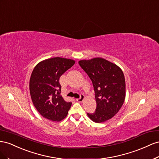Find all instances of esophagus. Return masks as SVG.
I'll return each mask as SVG.
<instances>
[{
  "instance_id": "34e87169",
  "label": "esophagus",
  "mask_w": 159,
  "mask_h": 159,
  "mask_svg": "<svg viewBox=\"0 0 159 159\" xmlns=\"http://www.w3.org/2000/svg\"><path fill=\"white\" fill-rule=\"evenodd\" d=\"M84 98V96L83 94H80V97L79 98H76V101H78V102H82L83 101V99Z\"/></svg>"
}]
</instances>
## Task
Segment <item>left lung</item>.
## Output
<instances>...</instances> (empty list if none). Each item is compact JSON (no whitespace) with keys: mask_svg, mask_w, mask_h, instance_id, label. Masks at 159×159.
<instances>
[{"mask_svg":"<svg viewBox=\"0 0 159 159\" xmlns=\"http://www.w3.org/2000/svg\"><path fill=\"white\" fill-rule=\"evenodd\" d=\"M79 64L92 80L95 93L96 111L87 113L88 116L97 123L111 119L125 99L123 72L116 65L102 58L80 61Z\"/></svg>","mask_w":159,"mask_h":159,"instance_id":"obj_1","label":"left lung"}]
</instances>
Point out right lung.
Listing matches in <instances>:
<instances>
[{
	"label": "right lung",
	"mask_w": 159,
	"mask_h": 159,
	"mask_svg": "<svg viewBox=\"0 0 159 159\" xmlns=\"http://www.w3.org/2000/svg\"><path fill=\"white\" fill-rule=\"evenodd\" d=\"M75 61L54 57L40 62L32 72L29 89L32 101L43 117L52 121L64 119L72 102L61 96V75L74 65Z\"/></svg>",
	"instance_id": "1"
}]
</instances>
